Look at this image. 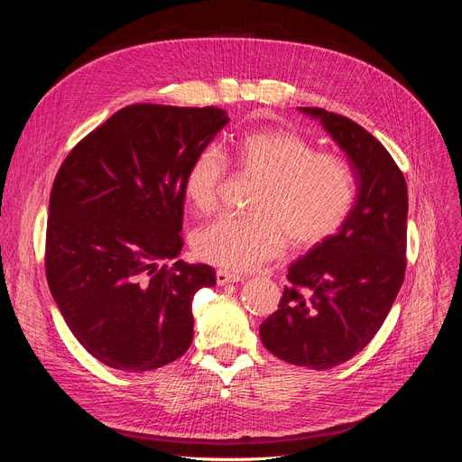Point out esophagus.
<instances>
[{"label": "esophagus", "mask_w": 462, "mask_h": 462, "mask_svg": "<svg viewBox=\"0 0 462 462\" xmlns=\"http://www.w3.org/2000/svg\"><path fill=\"white\" fill-rule=\"evenodd\" d=\"M216 282H217V285L239 283V282H243V275L231 273V272H226V270H217V272H216Z\"/></svg>", "instance_id": "esophagus-1"}]
</instances>
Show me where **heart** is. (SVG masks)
I'll use <instances>...</instances> for the list:
<instances>
[{
	"label": "heart",
	"instance_id": "b5f03b06",
	"mask_svg": "<svg viewBox=\"0 0 462 462\" xmlns=\"http://www.w3.org/2000/svg\"><path fill=\"white\" fill-rule=\"evenodd\" d=\"M243 175L258 180L243 217L221 216L192 235L200 260L231 272H246L275 258L289 243L310 248L326 243L351 216L358 183L343 156L318 148L289 129L243 134L233 146ZM226 180V160L216 146L202 148L183 175L189 202L214 212Z\"/></svg>",
	"mask_w": 462,
	"mask_h": 462
}]
</instances>
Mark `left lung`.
Returning a JSON list of instances; mask_svg holds the SVG:
<instances>
[{
	"mask_svg": "<svg viewBox=\"0 0 462 462\" xmlns=\"http://www.w3.org/2000/svg\"><path fill=\"white\" fill-rule=\"evenodd\" d=\"M353 165L358 194L345 226L291 263L277 310L262 321L265 348L289 365L339 366L382 328L407 270V183L383 144L348 117L300 107Z\"/></svg>",
	"mask_w": 462,
	"mask_h": 462,
	"instance_id": "1",
	"label": "left lung"
}]
</instances>
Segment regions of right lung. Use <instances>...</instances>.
<instances>
[{
    "instance_id": "right-lung-1",
    "label": "right lung",
    "mask_w": 462,
    "mask_h": 462,
    "mask_svg": "<svg viewBox=\"0 0 462 462\" xmlns=\"http://www.w3.org/2000/svg\"><path fill=\"white\" fill-rule=\"evenodd\" d=\"M219 107L133 104L69 152L50 194L46 277L69 329L106 366L146 372L187 353L192 297L216 285L183 248V175L226 127Z\"/></svg>"
}]
</instances>
